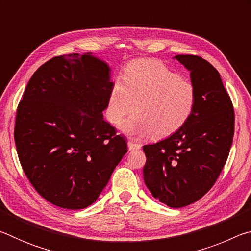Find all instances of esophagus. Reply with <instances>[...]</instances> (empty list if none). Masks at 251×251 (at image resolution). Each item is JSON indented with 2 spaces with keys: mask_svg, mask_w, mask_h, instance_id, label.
Here are the masks:
<instances>
[{
  "mask_svg": "<svg viewBox=\"0 0 251 251\" xmlns=\"http://www.w3.org/2000/svg\"><path fill=\"white\" fill-rule=\"evenodd\" d=\"M127 146H128L129 151H135V150H139V148H141V145H139V144H136L134 142H128L127 143Z\"/></svg>",
  "mask_w": 251,
  "mask_h": 251,
  "instance_id": "obj_1",
  "label": "esophagus"
}]
</instances>
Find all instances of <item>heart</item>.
<instances>
[{
  "instance_id": "heart-1",
  "label": "heart",
  "mask_w": 251,
  "mask_h": 251,
  "mask_svg": "<svg viewBox=\"0 0 251 251\" xmlns=\"http://www.w3.org/2000/svg\"><path fill=\"white\" fill-rule=\"evenodd\" d=\"M196 88L190 80L154 59L131 63L110 87L107 100L108 121L120 124L134 137L151 134L165 137L175 133L188 121L196 106Z\"/></svg>"
}]
</instances>
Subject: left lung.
<instances>
[{
  "label": "left lung",
  "mask_w": 251,
  "mask_h": 251,
  "mask_svg": "<svg viewBox=\"0 0 251 251\" xmlns=\"http://www.w3.org/2000/svg\"><path fill=\"white\" fill-rule=\"evenodd\" d=\"M190 72L196 106L169 137L143 147L144 181L152 196L172 208L197 201L217 180L235 130V113L218 71L197 55L174 56Z\"/></svg>",
  "instance_id": "left-lung-1"
}]
</instances>
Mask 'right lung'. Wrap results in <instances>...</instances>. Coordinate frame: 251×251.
<instances>
[{
  "label": "right lung",
  "mask_w": 251,
  "mask_h": 251,
  "mask_svg": "<svg viewBox=\"0 0 251 251\" xmlns=\"http://www.w3.org/2000/svg\"><path fill=\"white\" fill-rule=\"evenodd\" d=\"M112 84L107 63L75 53L50 59L25 88L14 128L19 159L36 192L55 206H91L127 152L103 116Z\"/></svg>",
  "instance_id": "1"
}]
</instances>
